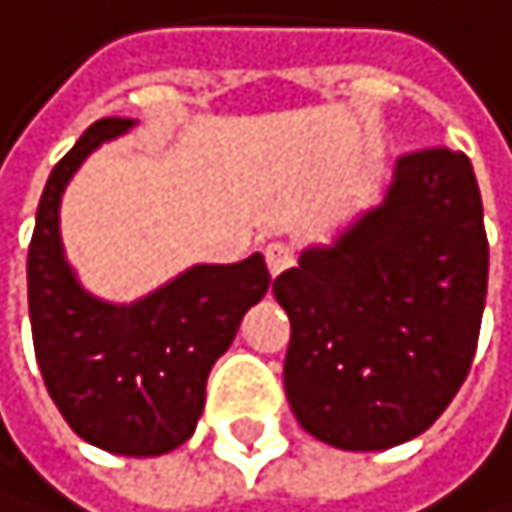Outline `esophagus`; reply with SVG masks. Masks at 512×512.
Returning <instances> with one entry per match:
<instances>
[{"instance_id": "1", "label": "esophagus", "mask_w": 512, "mask_h": 512, "mask_svg": "<svg viewBox=\"0 0 512 512\" xmlns=\"http://www.w3.org/2000/svg\"><path fill=\"white\" fill-rule=\"evenodd\" d=\"M264 258H267V267L273 276H279L282 270H289L295 264V248L289 242H270L264 248Z\"/></svg>"}]
</instances>
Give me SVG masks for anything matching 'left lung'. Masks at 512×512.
Wrapping results in <instances>:
<instances>
[{
    "label": "left lung",
    "mask_w": 512,
    "mask_h": 512,
    "mask_svg": "<svg viewBox=\"0 0 512 512\" xmlns=\"http://www.w3.org/2000/svg\"><path fill=\"white\" fill-rule=\"evenodd\" d=\"M485 292L473 164L451 149L401 155L382 205L273 282L292 323L282 376L301 429L342 451L426 432L473 367Z\"/></svg>",
    "instance_id": "1"
}]
</instances>
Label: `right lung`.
Segmentation results:
<instances>
[{
  "label": "right lung",
  "instance_id": "right-lung-1",
  "mask_svg": "<svg viewBox=\"0 0 512 512\" xmlns=\"http://www.w3.org/2000/svg\"><path fill=\"white\" fill-rule=\"evenodd\" d=\"M136 120L102 117L43 189L27 251V301L39 373L83 441L124 457H158L195 432L214 360L270 289L261 254L198 264L133 304L89 295L64 261L58 208L77 167Z\"/></svg>",
  "mask_w": 512,
  "mask_h": 512
}]
</instances>
